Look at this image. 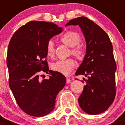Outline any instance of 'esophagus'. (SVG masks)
I'll return each mask as SVG.
<instances>
[{
    "label": "esophagus",
    "mask_w": 125,
    "mask_h": 125,
    "mask_svg": "<svg viewBox=\"0 0 125 125\" xmlns=\"http://www.w3.org/2000/svg\"><path fill=\"white\" fill-rule=\"evenodd\" d=\"M71 82V80H70V79H66V83H70Z\"/></svg>",
    "instance_id": "34e87169"
}]
</instances>
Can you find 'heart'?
<instances>
[{
    "mask_svg": "<svg viewBox=\"0 0 125 125\" xmlns=\"http://www.w3.org/2000/svg\"><path fill=\"white\" fill-rule=\"evenodd\" d=\"M60 40L63 44L68 47L72 48L71 53L79 61L83 60L85 53L80 46H77L81 42V37L76 32L69 31L65 32L61 37ZM46 52L48 55L52 57L54 54V45L52 40H49L46 43ZM75 65V62L73 59L57 60L52 63L51 69L63 75H68L71 73Z\"/></svg>",
    "mask_w": 125,
    "mask_h": 125,
    "instance_id": "obj_1",
    "label": "heart"
}]
</instances>
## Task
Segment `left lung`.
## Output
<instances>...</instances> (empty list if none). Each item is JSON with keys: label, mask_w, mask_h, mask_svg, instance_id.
I'll list each match as a JSON object with an SVG mask.
<instances>
[{"label": "left lung", "mask_w": 125, "mask_h": 125, "mask_svg": "<svg viewBox=\"0 0 125 125\" xmlns=\"http://www.w3.org/2000/svg\"><path fill=\"white\" fill-rule=\"evenodd\" d=\"M69 25L80 26L86 44L85 58L75 73L87 77L83 79L86 85L79 105L87 114L97 115L108 109L115 99L117 67L113 45L106 32L86 17L71 20L65 26Z\"/></svg>", "instance_id": "obj_1"}]
</instances>
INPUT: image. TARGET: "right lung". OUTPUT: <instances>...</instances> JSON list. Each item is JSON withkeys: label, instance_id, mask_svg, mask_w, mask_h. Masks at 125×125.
<instances>
[{"label": "right lung", "instance_id": "right-lung-1", "mask_svg": "<svg viewBox=\"0 0 125 125\" xmlns=\"http://www.w3.org/2000/svg\"><path fill=\"white\" fill-rule=\"evenodd\" d=\"M62 28L51 22L31 21L20 27L8 45L7 65L9 85L23 111L31 116L43 117L54 109L56 96L66 83L65 75L49 70L46 43ZM50 74L40 80L39 72Z\"/></svg>", "mask_w": 125, "mask_h": 125}]
</instances>
